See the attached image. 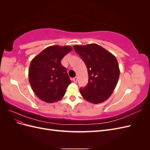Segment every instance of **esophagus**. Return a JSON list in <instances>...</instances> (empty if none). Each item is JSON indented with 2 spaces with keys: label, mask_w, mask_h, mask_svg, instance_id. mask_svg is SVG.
Listing matches in <instances>:
<instances>
[{
  "label": "esophagus",
  "mask_w": 150,
  "mask_h": 150,
  "mask_svg": "<svg viewBox=\"0 0 150 150\" xmlns=\"http://www.w3.org/2000/svg\"><path fill=\"white\" fill-rule=\"evenodd\" d=\"M72 80H73V81H74V82L76 83V82H77V81H78V77H77V76H76V77H75V78H73V79H72Z\"/></svg>",
  "instance_id": "obj_1"
}]
</instances>
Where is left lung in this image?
Here are the masks:
<instances>
[{
	"mask_svg": "<svg viewBox=\"0 0 150 150\" xmlns=\"http://www.w3.org/2000/svg\"><path fill=\"white\" fill-rule=\"evenodd\" d=\"M75 51L84 62L88 72V83L80 89L86 101L94 104L110 97L120 77V68L115 56L96 44L74 46Z\"/></svg>",
	"mask_w": 150,
	"mask_h": 150,
	"instance_id": "obj_1",
	"label": "left lung"
}]
</instances>
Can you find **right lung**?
<instances>
[{
    "label": "right lung",
    "mask_w": 150,
    "mask_h": 150,
    "mask_svg": "<svg viewBox=\"0 0 150 150\" xmlns=\"http://www.w3.org/2000/svg\"><path fill=\"white\" fill-rule=\"evenodd\" d=\"M72 49L69 46H49L31 61L29 83L35 94L42 101L51 103L64 96L71 81L61 61Z\"/></svg>",
    "instance_id": "obj_1"
}]
</instances>
